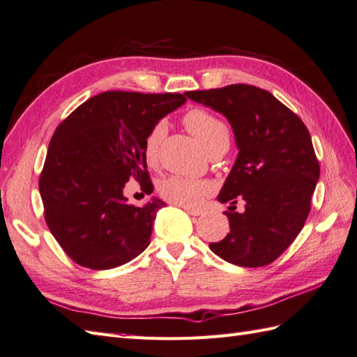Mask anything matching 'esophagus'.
<instances>
[{
    "instance_id": "obj_1",
    "label": "esophagus",
    "mask_w": 357,
    "mask_h": 357,
    "mask_svg": "<svg viewBox=\"0 0 357 357\" xmlns=\"http://www.w3.org/2000/svg\"><path fill=\"white\" fill-rule=\"evenodd\" d=\"M184 209L190 215H200V214H202V209H195V208H188V206H184Z\"/></svg>"
}]
</instances>
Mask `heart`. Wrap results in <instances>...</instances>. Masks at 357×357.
Segmentation results:
<instances>
[{
  "instance_id": "1",
  "label": "heart",
  "mask_w": 357,
  "mask_h": 357,
  "mask_svg": "<svg viewBox=\"0 0 357 357\" xmlns=\"http://www.w3.org/2000/svg\"><path fill=\"white\" fill-rule=\"evenodd\" d=\"M184 125L195 135V139L202 144L208 155L217 149H227V146H229V131H227L226 125L204 108L188 109L184 116ZM164 135H166L164 122L155 123L146 135L143 143V157L149 166H155L158 162ZM213 191L214 185L209 181L182 176H169L160 181L158 184V195L164 200L173 205L188 208L199 206Z\"/></svg>"
}]
</instances>
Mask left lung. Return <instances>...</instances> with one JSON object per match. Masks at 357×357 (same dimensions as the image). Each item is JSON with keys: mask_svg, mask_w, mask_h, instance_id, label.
I'll return each instance as SVG.
<instances>
[{"mask_svg": "<svg viewBox=\"0 0 357 357\" xmlns=\"http://www.w3.org/2000/svg\"><path fill=\"white\" fill-rule=\"evenodd\" d=\"M229 121L238 157L218 195L229 202L231 231L211 243L217 257L240 267H264L276 261L303 229L319 164L310 134L301 119L270 91L231 84L185 91ZM243 198V213L234 204Z\"/></svg>", "mask_w": 357, "mask_h": 357, "instance_id": "1", "label": "left lung"}]
</instances>
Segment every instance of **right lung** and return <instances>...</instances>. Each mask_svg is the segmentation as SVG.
<instances>
[{
	"label": "right lung",
	"mask_w": 357,
	"mask_h": 357,
	"mask_svg": "<svg viewBox=\"0 0 357 357\" xmlns=\"http://www.w3.org/2000/svg\"><path fill=\"white\" fill-rule=\"evenodd\" d=\"M181 93L112 90L87 99L63 121L39 178L45 220L78 266L109 270L148 248L157 213L166 204L126 202L125 184L153 185L143 143L160 119L185 102Z\"/></svg>",
	"instance_id": "add662e5"
}]
</instances>
